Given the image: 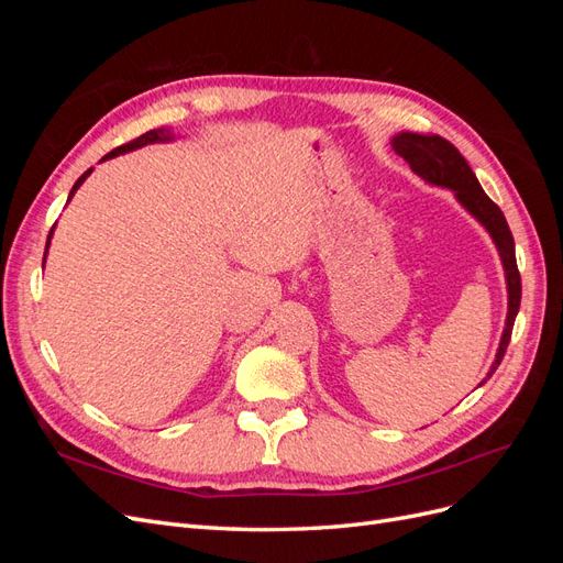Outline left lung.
I'll return each mask as SVG.
<instances>
[{"label": "left lung", "instance_id": "obj_1", "mask_svg": "<svg viewBox=\"0 0 563 563\" xmlns=\"http://www.w3.org/2000/svg\"><path fill=\"white\" fill-rule=\"evenodd\" d=\"M391 147H395L397 155H401L408 164H411V168L420 178L455 190V197L460 199V203H463V207L490 232L493 242H496L500 251L505 275H507L509 312H507L496 362H493V368L488 373V376H493V371L500 366L503 356L507 352L509 338H512L515 319L519 312V302H521V277H519L517 255H515V236L509 232V225L498 203L482 190V185L472 174L465 157L460 155L446 139H441V135L399 133L397 139L391 141Z\"/></svg>", "mask_w": 563, "mask_h": 563}]
</instances>
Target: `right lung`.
<instances>
[{
	"mask_svg": "<svg viewBox=\"0 0 563 563\" xmlns=\"http://www.w3.org/2000/svg\"><path fill=\"white\" fill-rule=\"evenodd\" d=\"M162 141H172V133H168L166 129H152V131H147V133L139 135V139H133V141H129V143H124V145L114 147V150L110 152V155H106L103 159H108V157H114V155H122V152H129V150H135V147H143V145H147V143H162ZM89 174H91V168H89V172L84 174L81 178H77V183H75V187H73L70 197L75 195L77 187L84 183V178H87ZM51 232H54V228H51ZM51 232H48V240H51ZM46 249H48V242H46Z\"/></svg>",
	"mask_w": 563,
	"mask_h": 563,
	"instance_id": "add662e5",
	"label": "right lung"
}]
</instances>
